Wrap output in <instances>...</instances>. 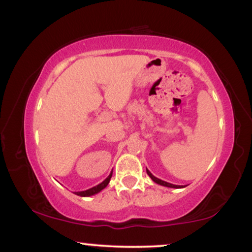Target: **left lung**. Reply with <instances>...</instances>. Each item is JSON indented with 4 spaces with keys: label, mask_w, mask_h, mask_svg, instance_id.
Returning a JSON list of instances; mask_svg holds the SVG:
<instances>
[{
    "label": "left lung",
    "mask_w": 252,
    "mask_h": 252,
    "mask_svg": "<svg viewBox=\"0 0 252 252\" xmlns=\"http://www.w3.org/2000/svg\"><path fill=\"white\" fill-rule=\"evenodd\" d=\"M147 173L149 177L151 178V180L154 182H156V184L160 185V186H164V187H168V188H184V186H178V185H173V184H170V182H166V181H163L160 180V179H158L155 177V175L151 174V172L149 170H147Z\"/></svg>",
    "instance_id": "left-lung-1"
}]
</instances>
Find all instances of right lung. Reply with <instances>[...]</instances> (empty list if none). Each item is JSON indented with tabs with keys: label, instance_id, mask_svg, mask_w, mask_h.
<instances>
[{
	"label": "right lung",
	"instance_id": "right-lung-1",
	"mask_svg": "<svg viewBox=\"0 0 252 252\" xmlns=\"http://www.w3.org/2000/svg\"><path fill=\"white\" fill-rule=\"evenodd\" d=\"M111 177H112V172L109 174V177L106 178L104 181L101 182V184H99V185L95 186V187H93V188H89V189H87V190H84V191H75L74 194L78 195V196H81V197H89V196H93V195L97 194V192L103 190V189H104V188L106 187V186L109 185L110 179H111Z\"/></svg>",
	"mask_w": 252,
	"mask_h": 252
}]
</instances>
